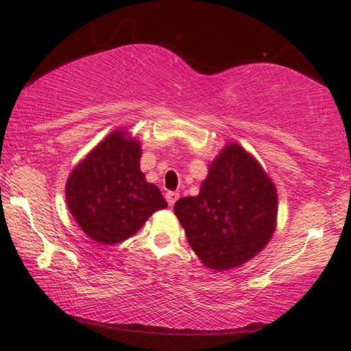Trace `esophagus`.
Segmentation results:
<instances>
[{
    "label": "esophagus",
    "mask_w": 351,
    "mask_h": 351,
    "mask_svg": "<svg viewBox=\"0 0 351 351\" xmlns=\"http://www.w3.org/2000/svg\"><path fill=\"white\" fill-rule=\"evenodd\" d=\"M178 198H180V193H176V192L165 193V199H167L169 206H173V204L176 203V201H178Z\"/></svg>",
    "instance_id": "1"
}]
</instances>
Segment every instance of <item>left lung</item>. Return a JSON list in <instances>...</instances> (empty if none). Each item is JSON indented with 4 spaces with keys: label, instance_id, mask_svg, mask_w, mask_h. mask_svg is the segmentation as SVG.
<instances>
[{
    "label": "left lung",
    "instance_id": "1",
    "mask_svg": "<svg viewBox=\"0 0 351 351\" xmlns=\"http://www.w3.org/2000/svg\"><path fill=\"white\" fill-rule=\"evenodd\" d=\"M175 215L203 265L228 271L268 245L277 223V190L257 159L228 144L197 197L176 201Z\"/></svg>",
    "mask_w": 351,
    "mask_h": 351
}]
</instances>
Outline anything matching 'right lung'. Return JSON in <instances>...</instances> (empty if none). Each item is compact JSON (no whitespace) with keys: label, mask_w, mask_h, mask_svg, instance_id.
Instances as JSON below:
<instances>
[{"label":"right lung","mask_w":351,"mask_h":351,"mask_svg":"<svg viewBox=\"0 0 351 351\" xmlns=\"http://www.w3.org/2000/svg\"><path fill=\"white\" fill-rule=\"evenodd\" d=\"M139 159V142L117 130L71 171L66 203L91 240L121 243L138 232L153 212L167 207L161 190L145 181Z\"/></svg>","instance_id":"1"}]
</instances>
